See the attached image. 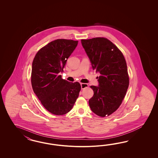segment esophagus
<instances>
[{"instance_id": "1", "label": "esophagus", "mask_w": 158, "mask_h": 158, "mask_svg": "<svg viewBox=\"0 0 158 158\" xmlns=\"http://www.w3.org/2000/svg\"><path fill=\"white\" fill-rule=\"evenodd\" d=\"M81 89H83L85 88H86L88 87V85L87 83H81Z\"/></svg>"}]
</instances>
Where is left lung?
Segmentation results:
<instances>
[{"mask_svg": "<svg viewBox=\"0 0 158 158\" xmlns=\"http://www.w3.org/2000/svg\"><path fill=\"white\" fill-rule=\"evenodd\" d=\"M81 44L93 70L98 72V86H91L94 95L89 101L91 110L105 117L122 104L129 85V77L123 54L104 38L81 39Z\"/></svg>", "mask_w": 158, "mask_h": 158, "instance_id": "8db88e82", "label": "left lung"}]
</instances>
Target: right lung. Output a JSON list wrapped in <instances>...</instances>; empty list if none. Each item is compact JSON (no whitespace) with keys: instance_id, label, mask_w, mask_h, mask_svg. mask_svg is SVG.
<instances>
[{"instance_id":"add662e5","label":"right lung","mask_w":158,"mask_h":158,"mask_svg":"<svg viewBox=\"0 0 158 158\" xmlns=\"http://www.w3.org/2000/svg\"><path fill=\"white\" fill-rule=\"evenodd\" d=\"M77 43L55 40L39 50L32 62L33 90L43 106L54 115H64L71 110L81 89L79 82H69L60 75Z\"/></svg>"}]
</instances>
